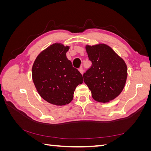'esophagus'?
<instances>
[{
    "mask_svg": "<svg viewBox=\"0 0 151 151\" xmlns=\"http://www.w3.org/2000/svg\"><path fill=\"white\" fill-rule=\"evenodd\" d=\"M79 72L81 73L82 74H83V73H84V69H83V67H81L79 68Z\"/></svg>",
    "mask_w": 151,
    "mask_h": 151,
    "instance_id": "obj_1",
    "label": "esophagus"
}]
</instances>
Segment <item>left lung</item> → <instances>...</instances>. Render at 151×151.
Listing matches in <instances>:
<instances>
[{"label":"left lung","instance_id":"left-lung-1","mask_svg":"<svg viewBox=\"0 0 151 151\" xmlns=\"http://www.w3.org/2000/svg\"><path fill=\"white\" fill-rule=\"evenodd\" d=\"M86 48L92 65L83 74L84 82L96 101H111L125 86L127 77L125 63L106 45H88Z\"/></svg>","mask_w":151,"mask_h":151}]
</instances>
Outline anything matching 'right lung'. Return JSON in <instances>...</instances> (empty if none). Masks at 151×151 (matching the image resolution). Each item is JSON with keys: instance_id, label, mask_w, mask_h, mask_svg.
Listing matches in <instances>:
<instances>
[{"instance_id": "add662e5", "label": "right lung", "mask_w": 151, "mask_h": 151, "mask_svg": "<svg viewBox=\"0 0 151 151\" xmlns=\"http://www.w3.org/2000/svg\"><path fill=\"white\" fill-rule=\"evenodd\" d=\"M69 49L55 43L41 52L33 63L32 77L38 93L47 102L62 106L70 103L83 76L66 57Z\"/></svg>"}]
</instances>
